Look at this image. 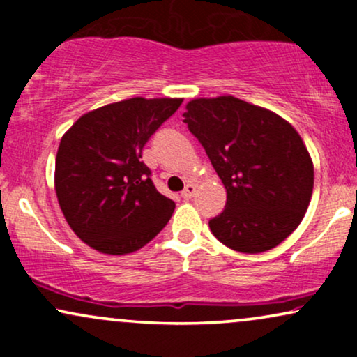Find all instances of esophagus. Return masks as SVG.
Here are the masks:
<instances>
[{
	"instance_id": "1",
	"label": "esophagus",
	"mask_w": 357,
	"mask_h": 357,
	"mask_svg": "<svg viewBox=\"0 0 357 357\" xmlns=\"http://www.w3.org/2000/svg\"><path fill=\"white\" fill-rule=\"evenodd\" d=\"M195 192H196V186L192 183H188L186 186H184V190L181 191V196L184 199H190V198H192V196H195Z\"/></svg>"
}]
</instances>
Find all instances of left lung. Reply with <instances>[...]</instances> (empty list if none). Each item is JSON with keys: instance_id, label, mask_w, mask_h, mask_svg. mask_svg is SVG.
<instances>
[{"instance_id": "left-lung-1", "label": "left lung", "mask_w": 357, "mask_h": 357, "mask_svg": "<svg viewBox=\"0 0 357 357\" xmlns=\"http://www.w3.org/2000/svg\"><path fill=\"white\" fill-rule=\"evenodd\" d=\"M184 122L227 188L213 235L240 253L277 247L301 225L314 190V162L296 127L233 96L186 104Z\"/></svg>"}]
</instances>
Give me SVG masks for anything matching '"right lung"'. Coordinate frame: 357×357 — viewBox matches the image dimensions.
I'll list each match as a JSON object with an SVG mask.
<instances>
[{
    "mask_svg": "<svg viewBox=\"0 0 357 357\" xmlns=\"http://www.w3.org/2000/svg\"><path fill=\"white\" fill-rule=\"evenodd\" d=\"M183 99L132 97L84 114L55 159L60 210L79 238L105 255L137 252L158 235L174 202L155 190L142 147Z\"/></svg>",
    "mask_w": 357,
    "mask_h": 357,
    "instance_id": "add662e5",
    "label": "right lung"
}]
</instances>
